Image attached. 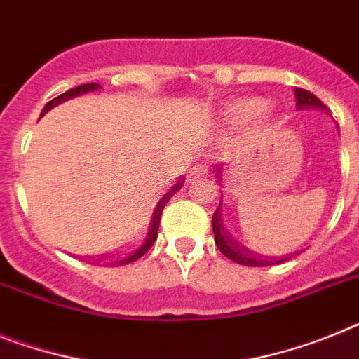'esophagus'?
Returning <instances> with one entry per match:
<instances>
[{
  "label": "esophagus",
  "mask_w": 359,
  "mask_h": 359,
  "mask_svg": "<svg viewBox=\"0 0 359 359\" xmlns=\"http://www.w3.org/2000/svg\"><path fill=\"white\" fill-rule=\"evenodd\" d=\"M208 173H210V170H208L206 164H197L191 168V171L188 173V180L191 182V180L195 179H201V177H208Z\"/></svg>",
  "instance_id": "1"
}]
</instances>
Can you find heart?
<instances>
[{
  "label": "heart",
  "instance_id": "obj_1",
  "mask_svg": "<svg viewBox=\"0 0 359 359\" xmlns=\"http://www.w3.org/2000/svg\"><path fill=\"white\" fill-rule=\"evenodd\" d=\"M270 116V105L264 104L259 96H241L222 105L217 114V122L226 131H241L248 126H264Z\"/></svg>",
  "mask_w": 359,
  "mask_h": 359
}]
</instances>
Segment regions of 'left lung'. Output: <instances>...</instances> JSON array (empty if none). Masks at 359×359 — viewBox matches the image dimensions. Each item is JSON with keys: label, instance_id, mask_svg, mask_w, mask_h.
Wrapping results in <instances>:
<instances>
[{"label": "left lung", "instance_id": "1", "mask_svg": "<svg viewBox=\"0 0 359 359\" xmlns=\"http://www.w3.org/2000/svg\"><path fill=\"white\" fill-rule=\"evenodd\" d=\"M296 93V102L297 109H321L327 113V105L319 100L318 96L312 95L310 91L305 89H299L296 87L294 89ZM212 226H213V236H215V245L217 248L221 250V254L233 261V263L245 264V266H272V264H279L287 259H266L263 255H257L254 252H250L248 248H245L243 245L237 243V239L230 233L228 226H226L224 215H222V198L219 203V208L215 210L212 217Z\"/></svg>", "mask_w": 359, "mask_h": 359}]
</instances>
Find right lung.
<instances>
[{
  "label": "right lung",
  "instance_id": "add662e5",
  "mask_svg": "<svg viewBox=\"0 0 359 359\" xmlns=\"http://www.w3.org/2000/svg\"><path fill=\"white\" fill-rule=\"evenodd\" d=\"M98 89H100V83H83V86H78V87H74V89H69V91L62 93V95L56 96V98H53L49 104L45 105L43 111H41V116H43L47 111L53 109V107H56V105L62 104V102L71 100V98H76V96H82V95H86V93L98 91ZM182 184H184V180H179V182H177L173 188H170L164 195H161V197L156 198L155 204H153V208L149 210V213H147L146 224H144L142 233H140V237H138L137 243H135V245L131 246L128 252H123V254L109 259V263H107L109 266H120V264L133 263V261H137V259L142 257L147 250L151 248L153 243L156 241V233H158V224H161L162 210H164L165 204L170 203V198L173 197V195L177 194L180 188H182Z\"/></svg>",
  "mask_w": 359,
  "mask_h": 359
}]
</instances>
